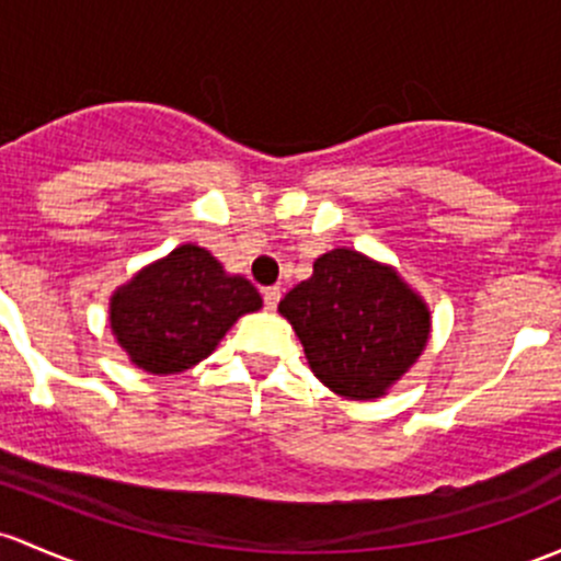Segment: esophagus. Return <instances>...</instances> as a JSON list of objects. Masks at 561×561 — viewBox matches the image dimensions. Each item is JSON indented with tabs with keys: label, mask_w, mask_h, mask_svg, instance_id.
<instances>
[{
	"label": "esophagus",
	"mask_w": 561,
	"mask_h": 561,
	"mask_svg": "<svg viewBox=\"0 0 561 561\" xmlns=\"http://www.w3.org/2000/svg\"><path fill=\"white\" fill-rule=\"evenodd\" d=\"M279 298H282L279 287H265V290H263V304H265V309H268V311H274L276 306H279Z\"/></svg>",
	"instance_id": "esophagus-1"
}]
</instances>
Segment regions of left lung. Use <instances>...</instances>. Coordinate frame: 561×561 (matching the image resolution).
<instances>
[{"mask_svg":"<svg viewBox=\"0 0 561 561\" xmlns=\"http://www.w3.org/2000/svg\"><path fill=\"white\" fill-rule=\"evenodd\" d=\"M322 385L352 400L387 392L430 335V311L387 265L355 250L314 261V274L279 300Z\"/></svg>","mask_w":561,"mask_h":561,"instance_id":"left-lung-1","label":"left lung"}]
</instances>
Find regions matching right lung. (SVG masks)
<instances>
[{
  "mask_svg": "<svg viewBox=\"0 0 561 561\" xmlns=\"http://www.w3.org/2000/svg\"><path fill=\"white\" fill-rule=\"evenodd\" d=\"M261 306L244 276H228L204 247L182 244L112 296L110 325L131 363L176 374L211 355L228 328Z\"/></svg>",
  "mask_w": 561,
  "mask_h": 561,
  "instance_id": "1",
  "label": "right lung"
}]
</instances>
